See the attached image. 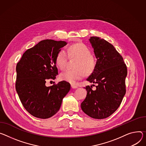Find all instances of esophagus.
I'll list each match as a JSON object with an SVG mask.
<instances>
[{
  "label": "esophagus",
  "instance_id": "esophagus-1",
  "mask_svg": "<svg viewBox=\"0 0 146 146\" xmlns=\"http://www.w3.org/2000/svg\"><path fill=\"white\" fill-rule=\"evenodd\" d=\"M71 87H72V88H77L78 87L76 86V85H75V84H71Z\"/></svg>",
  "mask_w": 146,
  "mask_h": 146
}]
</instances>
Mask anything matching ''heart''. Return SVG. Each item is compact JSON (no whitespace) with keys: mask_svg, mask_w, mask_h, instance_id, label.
I'll list each match as a JSON object with an SVG mask.
<instances>
[{"mask_svg":"<svg viewBox=\"0 0 146 146\" xmlns=\"http://www.w3.org/2000/svg\"><path fill=\"white\" fill-rule=\"evenodd\" d=\"M69 54L79 59L75 70L67 69L61 73L60 78L62 80L70 83H75L80 80L86 74H90L93 72L96 67V62L91 56L89 48L84 44H74L68 48ZM55 60L56 66L60 69H63L67 63L68 55L64 49L59 50L55 55Z\"/></svg>","mask_w":146,"mask_h":146,"instance_id":"heart-1","label":"heart"}]
</instances>
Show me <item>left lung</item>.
<instances>
[{
  "label": "left lung",
  "instance_id": "1",
  "mask_svg": "<svg viewBox=\"0 0 146 146\" xmlns=\"http://www.w3.org/2000/svg\"><path fill=\"white\" fill-rule=\"evenodd\" d=\"M89 41L97 60L87 80L97 85L95 90L92 86L85 87L87 93L81 108L92 118L104 119L117 110L125 95L127 67L111 44L97 36H91Z\"/></svg>",
  "mask_w": 146,
  "mask_h": 146
}]
</instances>
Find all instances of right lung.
I'll return each instance as SVG.
<instances>
[{"instance_id": "1", "label": "right lung", "mask_w": 146, "mask_h": 146, "mask_svg": "<svg viewBox=\"0 0 146 146\" xmlns=\"http://www.w3.org/2000/svg\"><path fill=\"white\" fill-rule=\"evenodd\" d=\"M66 42L45 39L26 50L16 66V90L24 108L31 115L47 119L59 110L70 84L66 81L46 87L58 74L55 57Z\"/></svg>"}]
</instances>
